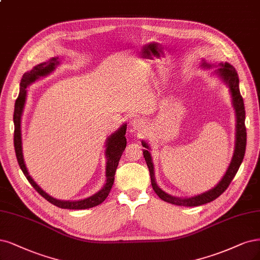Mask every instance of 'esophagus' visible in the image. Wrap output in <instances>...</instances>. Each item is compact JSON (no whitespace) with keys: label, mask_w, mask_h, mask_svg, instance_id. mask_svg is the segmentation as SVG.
I'll return each mask as SVG.
<instances>
[{"label":"esophagus","mask_w":260,"mask_h":260,"mask_svg":"<svg viewBox=\"0 0 260 260\" xmlns=\"http://www.w3.org/2000/svg\"><path fill=\"white\" fill-rule=\"evenodd\" d=\"M131 124H132V127H133L134 129L140 130V129L143 128V126H144V121H143L142 119L136 118V119L131 121Z\"/></svg>","instance_id":"obj_1"}]
</instances>
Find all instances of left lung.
I'll return each mask as SVG.
<instances>
[{
	"label": "left lung",
	"mask_w": 260,
	"mask_h": 260,
	"mask_svg": "<svg viewBox=\"0 0 260 260\" xmlns=\"http://www.w3.org/2000/svg\"><path fill=\"white\" fill-rule=\"evenodd\" d=\"M204 67H210L209 64L203 62ZM217 73L220 75V77L225 80L230 88V92L232 96V103H234L236 115H237V133H236V148H235V154L232 157L231 164L227 170L226 174L223 175L221 181L215 186L213 189L204 192L202 194L191 197V198H175V197L170 196L166 193L164 190H161L158 187L156 181H155V175H154V166L151 162V157L148 150L143 151V155H144L145 161L147 164L149 174H150V181L151 186H153V189L158 194L160 199H162L166 202L172 203L175 205H181V207H198V205H202L205 203H209L216 198L225 191L228 186L230 185L231 181L234 180L236 176L238 170L242 164L244 154H245V147H246V128H245V109H244V102L243 98L240 93V88H239V75L236 69L230 66L229 63L220 64V67L217 69ZM142 145L145 148H148V145L145 142H142Z\"/></svg>",
	"instance_id": "obj_1"
}]
</instances>
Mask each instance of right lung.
Listing matches in <instances>:
<instances>
[{
    "label": "right lung",
    "mask_w": 260,
    "mask_h": 260,
    "mask_svg": "<svg viewBox=\"0 0 260 260\" xmlns=\"http://www.w3.org/2000/svg\"><path fill=\"white\" fill-rule=\"evenodd\" d=\"M58 63H59L58 58H51L47 62H43V63L34 67L30 71V72L24 73L21 78L20 91H19V95H18L17 100H16L15 111H14V124H15L14 146H15V151H16V157H17L18 164H19L20 169L22 170L24 176L26 177V180H28L29 183L34 187L35 190H37L42 197H44L45 199L49 201L50 203H52L53 205H56V207L61 208V209H69V210H84V209L93 208V207H95V205L101 204L106 199V197L109 196V193L112 189L116 169H117V167H118L120 157L127 145V140H126V137H124V134H126V130H127L126 124H123V126L118 131L113 133L112 136L109 138V140H107L106 151H105L106 157H107L105 185L103 186V188L100 191H98L96 193H94L91 197H89V198H87V199L79 200V201H61V200H57L55 198H52V197H50L48 193L45 192L42 188L32 180V177L29 175L28 170H26L24 161H23L22 148H21L20 119H21V114H22V110L24 106V102H25V94H26L25 88L28 87L31 83L35 82V80L40 78L41 76H45V75L49 74L51 71H53V69H55V67Z\"/></svg>",
    "instance_id": "1"
}]
</instances>
